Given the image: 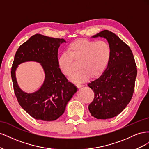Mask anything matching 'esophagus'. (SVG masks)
<instances>
[{
  "instance_id": "34e87169",
  "label": "esophagus",
  "mask_w": 149,
  "mask_h": 149,
  "mask_svg": "<svg viewBox=\"0 0 149 149\" xmlns=\"http://www.w3.org/2000/svg\"><path fill=\"white\" fill-rule=\"evenodd\" d=\"M76 87H77L78 88H81V87L83 86V85L81 84H76Z\"/></svg>"
}]
</instances>
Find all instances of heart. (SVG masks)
<instances>
[{
    "instance_id": "obj_1",
    "label": "heart",
    "mask_w": 149,
    "mask_h": 149,
    "mask_svg": "<svg viewBox=\"0 0 149 149\" xmlns=\"http://www.w3.org/2000/svg\"><path fill=\"white\" fill-rule=\"evenodd\" d=\"M67 52L62 53L58 58V66L66 76H70L75 70L74 61H79L78 71L71 76L74 83H82L101 74L109 64L111 56V47L107 42L79 39L71 43Z\"/></svg>"
}]
</instances>
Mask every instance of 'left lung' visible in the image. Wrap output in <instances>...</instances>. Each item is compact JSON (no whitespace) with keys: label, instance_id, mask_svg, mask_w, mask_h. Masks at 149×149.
I'll return each mask as SVG.
<instances>
[{"label":"left lung","instance_id":"1","mask_svg":"<svg viewBox=\"0 0 149 149\" xmlns=\"http://www.w3.org/2000/svg\"><path fill=\"white\" fill-rule=\"evenodd\" d=\"M92 37L105 38L111 47V56L102 75L88 84L94 93L88 109L94 118L110 119L120 114L131 100L137 66L130 47L114 33L104 30Z\"/></svg>","mask_w":149,"mask_h":149}]
</instances>
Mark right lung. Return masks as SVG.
Instances as JSON below:
<instances>
[{"mask_svg": "<svg viewBox=\"0 0 149 149\" xmlns=\"http://www.w3.org/2000/svg\"><path fill=\"white\" fill-rule=\"evenodd\" d=\"M63 43H66L63 38L35 34L21 45L15 55L11 68L13 90L20 106L35 119L56 120L64 113L67 103L77 91L58 66V51ZM29 61L40 62L46 75L41 88L33 93L22 91L15 76L17 65Z\"/></svg>", "mask_w": 149, "mask_h": 149, "instance_id": "1", "label": "right lung"}]
</instances>
